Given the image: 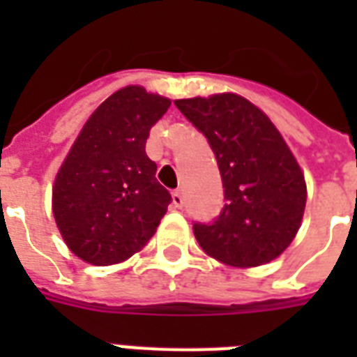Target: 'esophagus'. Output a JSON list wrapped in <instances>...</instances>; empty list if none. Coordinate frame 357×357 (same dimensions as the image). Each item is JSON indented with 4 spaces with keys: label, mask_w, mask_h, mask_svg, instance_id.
I'll return each instance as SVG.
<instances>
[{
    "label": "esophagus",
    "mask_w": 357,
    "mask_h": 357,
    "mask_svg": "<svg viewBox=\"0 0 357 357\" xmlns=\"http://www.w3.org/2000/svg\"><path fill=\"white\" fill-rule=\"evenodd\" d=\"M172 204H174V207H178V209H181V207H183L185 198H183V195L179 192V190L172 192Z\"/></svg>",
    "instance_id": "34e87169"
}]
</instances>
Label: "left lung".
I'll return each mask as SVG.
<instances>
[{
    "mask_svg": "<svg viewBox=\"0 0 357 357\" xmlns=\"http://www.w3.org/2000/svg\"><path fill=\"white\" fill-rule=\"evenodd\" d=\"M207 139L224 187V207L192 231L207 255L231 266L276 259L294 238L305 207L298 162L259 109L237 94L176 100Z\"/></svg>",
    "mask_w": 357,
    "mask_h": 357,
    "instance_id": "obj_1",
    "label": "left lung"
}]
</instances>
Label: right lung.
Masks as SVG:
<instances>
[{
	"label": "right lung",
	"instance_id": "obj_1",
	"mask_svg": "<svg viewBox=\"0 0 357 357\" xmlns=\"http://www.w3.org/2000/svg\"><path fill=\"white\" fill-rule=\"evenodd\" d=\"M170 100L126 86L86 120L53 185V217L64 243L86 263L105 266L139 252L172 196L146 155L151 126Z\"/></svg>",
	"mask_w": 357,
	"mask_h": 357
}]
</instances>
